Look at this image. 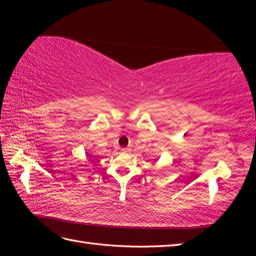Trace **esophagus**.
Returning <instances> with one entry per match:
<instances>
[{"label":"esophagus","instance_id":"1","mask_svg":"<svg viewBox=\"0 0 256 256\" xmlns=\"http://www.w3.org/2000/svg\"><path fill=\"white\" fill-rule=\"evenodd\" d=\"M121 150H122V153H128V152L130 150H128V148H122Z\"/></svg>","mask_w":256,"mask_h":256}]
</instances>
